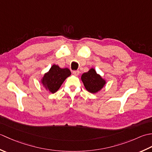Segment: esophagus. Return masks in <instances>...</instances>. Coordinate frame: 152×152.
I'll list each match as a JSON object with an SVG mask.
<instances>
[{"label":"esophagus","mask_w":152,"mask_h":152,"mask_svg":"<svg viewBox=\"0 0 152 152\" xmlns=\"http://www.w3.org/2000/svg\"><path fill=\"white\" fill-rule=\"evenodd\" d=\"M72 73H73L74 75L78 76L79 74H80V71L79 70H74L73 72H72Z\"/></svg>","instance_id":"1"}]
</instances>
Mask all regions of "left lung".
I'll use <instances>...</instances> for the list:
<instances>
[{"label": "left lung", "instance_id": "obj_1", "mask_svg": "<svg viewBox=\"0 0 152 152\" xmlns=\"http://www.w3.org/2000/svg\"><path fill=\"white\" fill-rule=\"evenodd\" d=\"M81 79L87 91L91 93H96L101 91L106 84L105 80L93 68L88 72L83 73Z\"/></svg>", "mask_w": 152, "mask_h": 152}]
</instances>
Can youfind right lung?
<instances>
[{"label":"right lung","instance_id":"right-lung-1","mask_svg":"<svg viewBox=\"0 0 152 152\" xmlns=\"http://www.w3.org/2000/svg\"><path fill=\"white\" fill-rule=\"evenodd\" d=\"M69 69H61L58 65L53 64L50 70L44 74L41 82L46 89L51 93H54L60 88L64 80L70 76Z\"/></svg>","mask_w":152,"mask_h":152}]
</instances>
